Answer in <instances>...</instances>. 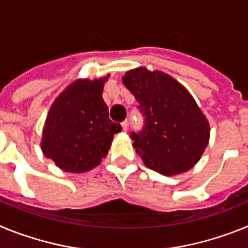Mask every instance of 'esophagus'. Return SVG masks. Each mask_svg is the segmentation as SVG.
I'll return each instance as SVG.
<instances>
[{
  "mask_svg": "<svg viewBox=\"0 0 248 248\" xmlns=\"http://www.w3.org/2000/svg\"><path fill=\"white\" fill-rule=\"evenodd\" d=\"M122 128H123V131L128 130V122H123L122 123Z\"/></svg>",
  "mask_w": 248,
  "mask_h": 248,
  "instance_id": "esophagus-1",
  "label": "esophagus"
}]
</instances>
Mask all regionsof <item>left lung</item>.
Returning a JSON list of instances; mask_svg holds the SVG:
<instances>
[{
    "mask_svg": "<svg viewBox=\"0 0 248 248\" xmlns=\"http://www.w3.org/2000/svg\"><path fill=\"white\" fill-rule=\"evenodd\" d=\"M123 83L145 118L143 130L131 134L144 164L166 176L190 170L209 144L210 124L189 91L171 76L144 67L126 72Z\"/></svg>",
    "mask_w": 248,
    "mask_h": 248,
    "instance_id": "left-lung-1",
    "label": "left lung"
}]
</instances>
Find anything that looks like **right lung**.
<instances>
[{"mask_svg": "<svg viewBox=\"0 0 248 248\" xmlns=\"http://www.w3.org/2000/svg\"><path fill=\"white\" fill-rule=\"evenodd\" d=\"M107 77L77 79L59 94L46 118L41 149L61 170L85 172L107 156L114 134L122 130L109 119L103 100Z\"/></svg>", "mask_w": 248, "mask_h": 248, "instance_id": "1", "label": "right lung"}]
</instances>
